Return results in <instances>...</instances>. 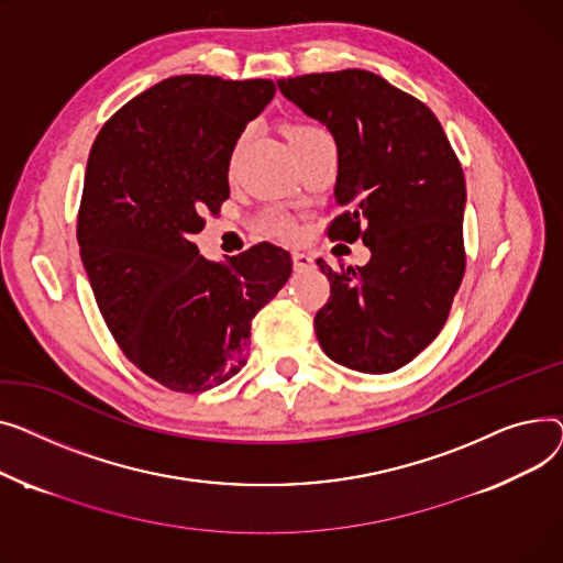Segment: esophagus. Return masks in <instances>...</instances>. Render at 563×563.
I'll use <instances>...</instances> for the list:
<instances>
[{
	"label": "esophagus",
	"mask_w": 563,
	"mask_h": 563,
	"mask_svg": "<svg viewBox=\"0 0 563 563\" xmlns=\"http://www.w3.org/2000/svg\"><path fill=\"white\" fill-rule=\"evenodd\" d=\"M292 268L297 273L309 271V268H313V258L309 254H305V252H292Z\"/></svg>",
	"instance_id": "esophagus-1"
}]
</instances>
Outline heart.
Returning a JSON list of instances; mask_svg holds the SVG:
<instances>
[{
    "mask_svg": "<svg viewBox=\"0 0 563 563\" xmlns=\"http://www.w3.org/2000/svg\"><path fill=\"white\" fill-rule=\"evenodd\" d=\"M313 131H320L318 126H311V124H295L290 129V139H297V136H305V134H313ZM261 227L263 231H268V234L273 236H279V239H288L295 234V222L290 216L282 213V211H271L266 213V218L261 220Z\"/></svg>",
    "mask_w": 563,
    "mask_h": 563,
    "instance_id": "heart-1",
    "label": "heart"
}]
</instances>
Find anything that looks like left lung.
Here are the masks:
<instances>
[{
    "instance_id": "obj_1",
    "label": "left lung",
    "mask_w": 563,
    "mask_h": 563,
    "mask_svg": "<svg viewBox=\"0 0 563 563\" xmlns=\"http://www.w3.org/2000/svg\"><path fill=\"white\" fill-rule=\"evenodd\" d=\"M282 95L336 141L334 197L345 209L329 239L363 241L371 261L334 273L316 313L322 352L384 375L416 358L443 329L466 271V179L437 115L368 70L277 81Z\"/></svg>"
}]
</instances>
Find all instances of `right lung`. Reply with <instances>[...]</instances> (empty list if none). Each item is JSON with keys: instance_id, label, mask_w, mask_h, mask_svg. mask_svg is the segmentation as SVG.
Listing matches in <instances>:
<instances>
[{"instance_id": "add662e5", "label": "right lung", "mask_w": 563, "mask_h": 563, "mask_svg": "<svg viewBox=\"0 0 563 563\" xmlns=\"http://www.w3.org/2000/svg\"><path fill=\"white\" fill-rule=\"evenodd\" d=\"M275 90L271 79H163L92 143L77 222L84 268L126 358L170 390L234 377L252 318L292 273L290 254L271 243L227 261L192 243L229 197L231 154Z\"/></svg>"}]
</instances>
